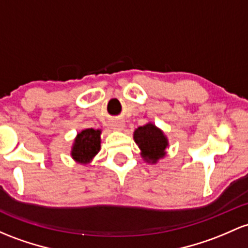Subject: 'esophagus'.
<instances>
[{
	"mask_svg": "<svg viewBox=\"0 0 248 248\" xmlns=\"http://www.w3.org/2000/svg\"><path fill=\"white\" fill-rule=\"evenodd\" d=\"M113 127L115 129H122V128H124V122H122V121H114L113 122Z\"/></svg>",
	"mask_w": 248,
	"mask_h": 248,
	"instance_id": "34e87169",
	"label": "esophagus"
}]
</instances>
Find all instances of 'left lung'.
<instances>
[{
  "instance_id": "8db88e82",
  "label": "left lung",
  "mask_w": 248,
  "mask_h": 248,
  "mask_svg": "<svg viewBox=\"0 0 248 248\" xmlns=\"http://www.w3.org/2000/svg\"><path fill=\"white\" fill-rule=\"evenodd\" d=\"M134 141L141 149V156L146 162L156 164L166 155L168 140L161 129L149 122L134 130Z\"/></svg>"
}]
</instances>
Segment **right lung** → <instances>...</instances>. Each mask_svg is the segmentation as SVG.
<instances>
[{"label":"right lung","mask_w":248,"mask_h":248,"mask_svg":"<svg viewBox=\"0 0 248 248\" xmlns=\"http://www.w3.org/2000/svg\"><path fill=\"white\" fill-rule=\"evenodd\" d=\"M101 130L88 128L76 135L72 147V157L78 164H89L101 148Z\"/></svg>","instance_id":"right-lung-1"}]
</instances>
